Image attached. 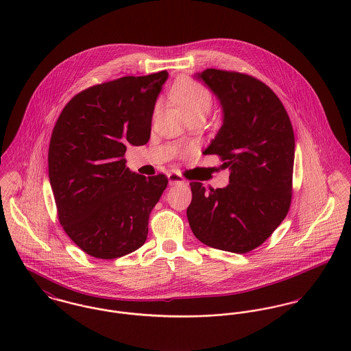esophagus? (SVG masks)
<instances>
[{"instance_id":"obj_1","label":"esophagus","mask_w":351,"mask_h":351,"mask_svg":"<svg viewBox=\"0 0 351 351\" xmlns=\"http://www.w3.org/2000/svg\"><path fill=\"white\" fill-rule=\"evenodd\" d=\"M167 178H169V185H177V184H184L185 182L184 177L180 173H177V171L169 173Z\"/></svg>"}]
</instances>
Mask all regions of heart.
<instances>
[{"instance_id":"obj_1","label":"heart","mask_w":351,"mask_h":351,"mask_svg":"<svg viewBox=\"0 0 351 351\" xmlns=\"http://www.w3.org/2000/svg\"><path fill=\"white\" fill-rule=\"evenodd\" d=\"M171 96L191 119L199 116L205 117L213 108V96L210 90L191 78L177 81L171 88ZM189 151L188 149L185 152Z\"/></svg>"}]
</instances>
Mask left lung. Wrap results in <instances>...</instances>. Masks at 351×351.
Here are the masks:
<instances>
[{
  "label": "left lung",
  "instance_id": "obj_1",
  "mask_svg": "<svg viewBox=\"0 0 351 351\" xmlns=\"http://www.w3.org/2000/svg\"><path fill=\"white\" fill-rule=\"evenodd\" d=\"M217 96L224 123L205 154L228 167L227 188L192 181L186 209L195 237L217 250L245 254L261 246L288 215L295 135L277 95L245 73L206 69L197 75Z\"/></svg>",
  "mask_w": 351,
  "mask_h": 351
}]
</instances>
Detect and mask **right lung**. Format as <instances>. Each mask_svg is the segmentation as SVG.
<instances>
[{
	"mask_svg": "<svg viewBox=\"0 0 351 351\" xmlns=\"http://www.w3.org/2000/svg\"><path fill=\"white\" fill-rule=\"evenodd\" d=\"M167 71L90 86L66 104L51 134L49 177L60 226L90 256L113 259L142 247L165 174L130 171L128 143L149 142L154 105Z\"/></svg>",
	"mask_w": 351,
	"mask_h": 351,
	"instance_id": "right-lung-1",
	"label": "right lung"
}]
</instances>
